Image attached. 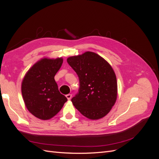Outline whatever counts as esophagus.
I'll return each mask as SVG.
<instances>
[{"label": "esophagus", "mask_w": 159, "mask_h": 159, "mask_svg": "<svg viewBox=\"0 0 159 159\" xmlns=\"http://www.w3.org/2000/svg\"><path fill=\"white\" fill-rule=\"evenodd\" d=\"M66 98H67V99H68V100H70L71 99V94H67L66 95Z\"/></svg>", "instance_id": "34e87169"}]
</instances>
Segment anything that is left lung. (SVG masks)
Returning <instances> with one entry per match:
<instances>
[{
	"label": "left lung",
	"mask_w": 159,
	"mask_h": 159,
	"mask_svg": "<svg viewBox=\"0 0 159 159\" xmlns=\"http://www.w3.org/2000/svg\"><path fill=\"white\" fill-rule=\"evenodd\" d=\"M78 75V93L71 99L75 107L88 119L105 116L117 99L116 75L108 62L94 52H86L67 59Z\"/></svg>",
	"instance_id": "obj_1"
}]
</instances>
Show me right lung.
<instances>
[{
  "instance_id": "right-lung-1",
  "label": "right lung",
  "mask_w": 159,
  "mask_h": 159,
  "mask_svg": "<svg viewBox=\"0 0 159 159\" xmlns=\"http://www.w3.org/2000/svg\"><path fill=\"white\" fill-rule=\"evenodd\" d=\"M63 59L44 58L28 71L22 83V94L28 110L36 117L48 120L58 113L67 102L60 93L54 76Z\"/></svg>"
}]
</instances>
